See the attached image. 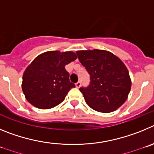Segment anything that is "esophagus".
<instances>
[{"label": "esophagus", "mask_w": 154, "mask_h": 154, "mask_svg": "<svg viewBox=\"0 0 154 154\" xmlns=\"http://www.w3.org/2000/svg\"><path fill=\"white\" fill-rule=\"evenodd\" d=\"M76 87H77V88H79V87H80V86H81V82H80V81H78V82H77L76 83Z\"/></svg>", "instance_id": "obj_1"}]
</instances>
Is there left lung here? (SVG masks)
Listing matches in <instances>:
<instances>
[{"instance_id": "8db88e82", "label": "left lung", "mask_w": 154, "mask_h": 154, "mask_svg": "<svg viewBox=\"0 0 154 154\" xmlns=\"http://www.w3.org/2000/svg\"><path fill=\"white\" fill-rule=\"evenodd\" d=\"M76 54L90 75L89 85L80 87L86 103L102 113L117 110L127 99L131 87L124 63L103 50L80 51Z\"/></svg>"}]
</instances>
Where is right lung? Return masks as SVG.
Returning <instances> with one entry per match:
<instances>
[{"instance_id": "1", "label": "right lung", "mask_w": 154, "mask_h": 154, "mask_svg": "<svg viewBox=\"0 0 154 154\" xmlns=\"http://www.w3.org/2000/svg\"><path fill=\"white\" fill-rule=\"evenodd\" d=\"M77 59L74 52L48 51L39 55L23 73L22 90L29 103L40 109L60 104L75 84L65 65Z\"/></svg>"}]
</instances>
